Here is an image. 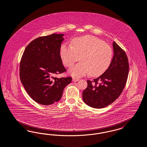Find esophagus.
<instances>
[{
    "mask_svg": "<svg viewBox=\"0 0 147 147\" xmlns=\"http://www.w3.org/2000/svg\"><path fill=\"white\" fill-rule=\"evenodd\" d=\"M79 79H78V78H73V79H72V81H73V82H76V81H79Z\"/></svg>",
    "mask_w": 147,
    "mask_h": 147,
    "instance_id": "34e87169",
    "label": "esophagus"
}]
</instances>
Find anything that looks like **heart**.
I'll list each match as a JSON object with an SVG mask.
<instances>
[{
	"label": "heart",
	"instance_id": "b5f03b06",
	"mask_svg": "<svg viewBox=\"0 0 147 147\" xmlns=\"http://www.w3.org/2000/svg\"><path fill=\"white\" fill-rule=\"evenodd\" d=\"M60 56L66 67H71L80 58L81 62L69 69L72 76L81 77L87 74L93 76H100L109 66L113 58V50L108 44L93 36H86L73 40V46L63 45Z\"/></svg>",
	"mask_w": 147,
	"mask_h": 147
}]
</instances>
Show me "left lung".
<instances>
[{
	"mask_svg": "<svg viewBox=\"0 0 147 147\" xmlns=\"http://www.w3.org/2000/svg\"><path fill=\"white\" fill-rule=\"evenodd\" d=\"M114 56L107 70L93 81L87 80V87L82 93L84 102L94 108L111 105L122 93L129 73V62L123 49L113 44Z\"/></svg>",
	"mask_w": 147,
	"mask_h": 147,
	"instance_id": "left-lung-1",
	"label": "left lung"
}]
</instances>
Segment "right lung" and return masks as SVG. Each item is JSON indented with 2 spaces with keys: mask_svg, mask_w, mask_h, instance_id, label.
<instances>
[{
  "mask_svg": "<svg viewBox=\"0 0 147 147\" xmlns=\"http://www.w3.org/2000/svg\"><path fill=\"white\" fill-rule=\"evenodd\" d=\"M63 36L54 33L36 38L27 46L20 60L22 85L29 96L42 105L59 101L63 89L71 82V77H55L66 71L60 53Z\"/></svg>",
  "mask_w": 147,
  "mask_h": 147,
  "instance_id": "1",
  "label": "right lung"
}]
</instances>
